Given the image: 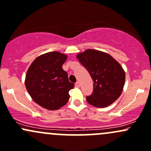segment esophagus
Wrapping results in <instances>:
<instances>
[{
  "label": "esophagus",
  "instance_id": "1",
  "mask_svg": "<svg viewBox=\"0 0 151 151\" xmlns=\"http://www.w3.org/2000/svg\"><path fill=\"white\" fill-rule=\"evenodd\" d=\"M76 87H79V86H80V83H79L78 81L76 82Z\"/></svg>",
  "mask_w": 151,
  "mask_h": 151
}]
</instances>
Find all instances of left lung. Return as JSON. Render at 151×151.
<instances>
[{"label": "left lung", "instance_id": "left-lung-1", "mask_svg": "<svg viewBox=\"0 0 151 151\" xmlns=\"http://www.w3.org/2000/svg\"><path fill=\"white\" fill-rule=\"evenodd\" d=\"M93 81V93L86 96L90 104L103 108L114 102L121 95L125 73L119 63L107 53L88 49L77 55Z\"/></svg>", "mask_w": 151, "mask_h": 151}]
</instances>
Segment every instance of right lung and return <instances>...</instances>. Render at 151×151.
Segmentation results:
<instances>
[{"label":"right lung","mask_w":151,"mask_h":151,"mask_svg":"<svg viewBox=\"0 0 151 151\" xmlns=\"http://www.w3.org/2000/svg\"><path fill=\"white\" fill-rule=\"evenodd\" d=\"M67 56L51 52L39 56L27 72L25 86L32 99L49 110H56L68 101L69 91L74 83L70 82L63 69Z\"/></svg>","instance_id":"right-lung-1"}]
</instances>
